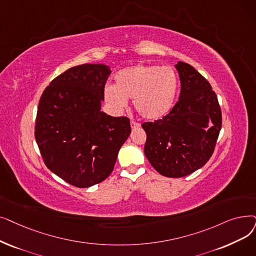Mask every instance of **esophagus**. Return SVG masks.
Returning a JSON list of instances; mask_svg holds the SVG:
<instances>
[{
  "instance_id": "34e87169",
  "label": "esophagus",
  "mask_w": 256,
  "mask_h": 256,
  "mask_svg": "<svg viewBox=\"0 0 256 256\" xmlns=\"http://www.w3.org/2000/svg\"><path fill=\"white\" fill-rule=\"evenodd\" d=\"M130 126H132V130H134V128H139V126H140V124H139V122H136V121H134V120H132V121H130Z\"/></svg>"
}]
</instances>
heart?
<instances>
[{
    "mask_svg": "<svg viewBox=\"0 0 256 256\" xmlns=\"http://www.w3.org/2000/svg\"><path fill=\"white\" fill-rule=\"evenodd\" d=\"M179 80L170 66L137 64L119 71L115 86H106L104 99L116 112L128 106V99L143 118L154 120L168 114L176 99Z\"/></svg>",
    "mask_w": 256,
    "mask_h": 256,
    "instance_id": "1",
    "label": "heart"
}]
</instances>
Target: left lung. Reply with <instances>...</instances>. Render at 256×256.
<instances>
[{"label":"left lung","instance_id":"8db88e82","mask_svg":"<svg viewBox=\"0 0 256 256\" xmlns=\"http://www.w3.org/2000/svg\"><path fill=\"white\" fill-rule=\"evenodd\" d=\"M176 68L181 80L179 100L162 119L142 124L144 154L156 170L168 178L185 176L204 166L222 128L218 96L208 80L186 62H179Z\"/></svg>","mask_w":256,"mask_h":256}]
</instances>
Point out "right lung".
<instances>
[{
  "label": "right lung",
  "mask_w": 256,
  "mask_h": 256,
  "mask_svg": "<svg viewBox=\"0 0 256 256\" xmlns=\"http://www.w3.org/2000/svg\"><path fill=\"white\" fill-rule=\"evenodd\" d=\"M110 74L102 64L73 66L55 77L40 99L34 136L42 160L75 187L106 180L130 134L128 117L100 110Z\"/></svg>",
  "instance_id": "add662e5"
}]
</instances>
